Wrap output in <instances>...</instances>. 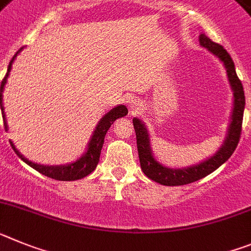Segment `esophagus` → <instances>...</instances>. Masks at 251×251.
Instances as JSON below:
<instances>
[{"label":"esophagus","mask_w":251,"mask_h":251,"mask_svg":"<svg viewBox=\"0 0 251 251\" xmlns=\"http://www.w3.org/2000/svg\"><path fill=\"white\" fill-rule=\"evenodd\" d=\"M128 104H130V110H131V112H139V111L141 110V103L140 101H139L138 99H130V101H128Z\"/></svg>","instance_id":"esophagus-1"}]
</instances>
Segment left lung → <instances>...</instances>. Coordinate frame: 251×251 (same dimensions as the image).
Listing matches in <instances>:
<instances>
[{
    "instance_id": "obj_1",
    "label": "left lung",
    "mask_w": 251,
    "mask_h": 251,
    "mask_svg": "<svg viewBox=\"0 0 251 251\" xmlns=\"http://www.w3.org/2000/svg\"><path fill=\"white\" fill-rule=\"evenodd\" d=\"M198 40H200V45L202 48L207 49L211 54L219 58V60L226 69L228 83H230L232 97H234L227 134H226L225 140L219 148V150L210 158L204 159L197 164L189 165V167L169 168L163 165L154 156L151 144H150L149 130L140 119L134 117L132 124H134L135 132H136V145H138L141 169L148 178L159 184H163V186H183V184H188V183L196 182V180L206 177L213 171H216L217 168L221 167L232 155V152L235 151L239 140H240L243 115L244 108H245V96H244L243 84L236 75L234 62L231 59L230 54L221 45L213 43L204 34L200 35Z\"/></svg>"
}]
</instances>
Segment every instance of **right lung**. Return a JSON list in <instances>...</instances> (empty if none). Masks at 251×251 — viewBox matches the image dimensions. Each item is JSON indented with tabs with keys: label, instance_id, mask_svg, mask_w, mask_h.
Instances as JSON below:
<instances>
[{
	"label": "right lung",
	"instance_id": "obj_1",
	"mask_svg": "<svg viewBox=\"0 0 251 251\" xmlns=\"http://www.w3.org/2000/svg\"><path fill=\"white\" fill-rule=\"evenodd\" d=\"M24 48H21L19 51L14 55V58L11 59L10 64H8L7 73H6L5 78L2 80L1 87H0V106L2 111V117H3V123H5V128L6 131L8 130L7 121H6V113H5V107H3V91H5V86L7 83V78L10 75L11 68H12V63L16 59L17 54L20 53ZM127 115V108L124 104H117L113 108H111L108 112H106L102 116V119L100 120L99 124L96 125L95 130H93V134L89 139L88 144H87V150L79 156V158L75 160V162H72L69 164H62V165H44V164H38V163H34L31 160H29L27 158L21 154L19 150L16 149L15 144L10 140L11 147L14 149V151L16 152L17 156L25 162L26 164L30 165L31 168H34L35 171H38L39 173L44 174L47 177L53 178L56 180H77L80 178L87 177L88 174L92 173L96 169L97 164L100 162V154H101L102 147H103L104 143V136H106V132H107L108 128L111 127L115 120L120 119V117H124Z\"/></svg>",
	"mask_w": 251,
	"mask_h": 251
}]
</instances>
